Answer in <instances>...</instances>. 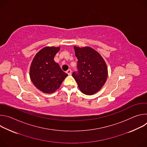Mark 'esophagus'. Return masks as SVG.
Returning <instances> with one entry per match:
<instances>
[{
    "mask_svg": "<svg viewBox=\"0 0 147 147\" xmlns=\"http://www.w3.org/2000/svg\"><path fill=\"white\" fill-rule=\"evenodd\" d=\"M66 73L68 74L69 76H71V70L70 69H69V70L66 71Z\"/></svg>",
    "mask_w": 147,
    "mask_h": 147,
    "instance_id": "obj_1",
    "label": "esophagus"
}]
</instances>
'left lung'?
Wrapping results in <instances>:
<instances>
[{
  "mask_svg": "<svg viewBox=\"0 0 147 147\" xmlns=\"http://www.w3.org/2000/svg\"><path fill=\"white\" fill-rule=\"evenodd\" d=\"M78 59V71L72 76L79 89L84 94L92 95L103 87L108 77L106 63L96 51L90 47H74Z\"/></svg>",
  "mask_w": 147,
  "mask_h": 147,
  "instance_id": "left-lung-1",
  "label": "left lung"
}]
</instances>
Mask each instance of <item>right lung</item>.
Here are the masks:
<instances>
[{"label":"right lung","mask_w":147,"mask_h":147,"mask_svg":"<svg viewBox=\"0 0 147 147\" xmlns=\"http://www.w3.org/2000/svg\"><path fill=\"white\" fill-rule=\"evenodd\" d=\"M60 47H45L35 56L30 67V78L34 85L44 93L51 94L57 90L68 76L54 61Z\"/></svg>","instance_id":"1"}]
</instances>
